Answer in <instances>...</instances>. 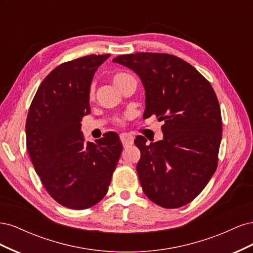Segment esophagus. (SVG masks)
I'll use <instances>...</instances> for the list:
<instances>
[{"label":"esophagus","mask_w":253,"mask_h":253,"mask_svg":"<svg viewBox=\"0 0 253 253\" xmlns=\"http://www.w3.org/2000/svg\"><path fill=\"white\" fill-rule=\"evenodd\" d=\"M120 140H121L122 144H124V147L126 148V147H128V145L133 144L134 137L127 133H122V134H120Z\"/></svg>","instance_id":"obj_1"}]
</instances>
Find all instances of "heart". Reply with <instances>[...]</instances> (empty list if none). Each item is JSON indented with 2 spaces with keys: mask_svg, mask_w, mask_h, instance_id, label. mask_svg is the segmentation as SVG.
Masks as SVG:
<instances>
[{
  "mask_svg": "<svg viewBox=\"0 0 253 253\" xmlns=\"http://www.w3.org/2000/svg\"><path fill=\"white\" fill-rule=\"evenodd\" d=\"M131 79H134V78L131 75H128L126 73H116L113 76V82L115 85L118 87L122 86L126 82H127ZM95 90H96V84H95V82H93L90 84V87H89V97L90 98H94Z\"/></svg>",
  "mask_w": 253,
  "mask_h": 253,
  "instance_id": "1",
  "label": "heart"
}]
</instances>
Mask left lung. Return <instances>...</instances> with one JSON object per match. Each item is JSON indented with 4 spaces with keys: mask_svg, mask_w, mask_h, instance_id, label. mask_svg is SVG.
Returning a JSON list of instances; mask_svg holds the SVG:
<instances>
[{
    "mask_svg": "<svg viewBox=\"0 0 253 253\" xmlns=\"http://www.w3.org/2000/svg\"><path fill=\"white\" fill-rule=\"evenodd\" d=\"M113 62L138 75L145 90L143 117L164 120V138L147 143L137 136L141 156L136 170L144 194L164 208L192 202L217 168L220 108L210 82L192 65L168 53L137 52Z\"/></svg>",
    "mask_w": 253,
    "mask_h": 253,
    "instance_id": "8db88e82",
    "label": "left lung"
}]
</instances>
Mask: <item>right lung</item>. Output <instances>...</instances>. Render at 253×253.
Segmentation results:
<instances>
[{"mask_svg": "<svg viewBox=\"0 0 253 253\" xmlns=\"http://www.w3.org/2000/svg\"><path fill=\"white\" fill-rule=\"evenodd\" d=\"M111 55H90L57 66L38 88L26 120L27 151L49 195L82 210L100 202L120 158L119 136L109 132L84 143L83 116L90 113L89 87Z\"/></svg>", "mask_w": 253, "mask_h": 253, "instance_id": "obj_1", "label": "right lung"}]
</instances>
